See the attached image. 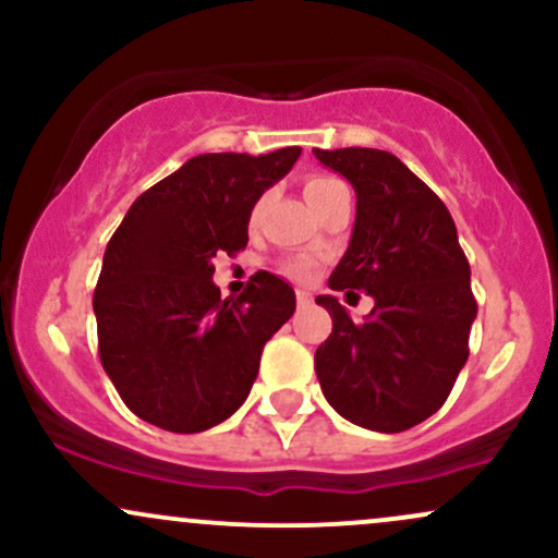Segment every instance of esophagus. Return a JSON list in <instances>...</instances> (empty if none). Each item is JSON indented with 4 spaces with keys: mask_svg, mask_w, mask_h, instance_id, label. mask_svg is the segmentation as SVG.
Listing matches in <instances>:
<instances>
[{
    "mask_svg": "<svg viewBox=\"0 0 558 558\" xmlns=\"http://www.w3.org/2000/svg\"><path fill=\"white\" fill-rule=\"evenodd\" d=\"M296 304L301 306V310H304V306L312 304V296L306 291H296Z\"/></svg>",
    "mask_w": 558,
    "mask_h": 558,
    "instance_id": "obj_1",
    "label": "esophagus"
}]
</instances>
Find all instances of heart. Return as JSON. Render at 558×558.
<instances>
[{"mask_svg":"<svg viewBox=\"0 0 558 558\" xmlns=\"http://www.w3.org/2000/svg\"><path fill=\"white\" fill-rule=\"evenodd\" d=\"M345 191L349 189H345V183L341 181V178H332V175H310L304 183L306 202H310L315 209L323 207L325 202H330L332 196L345 194ZM283 272L288 275V278L304 280L306 283V280H312L317 275V265L310 259H293L283 267Z\"/></svg>","mask_w":558,"mask_h":558,"instance_id":"heart-1","label":"heart"}]
</instances>
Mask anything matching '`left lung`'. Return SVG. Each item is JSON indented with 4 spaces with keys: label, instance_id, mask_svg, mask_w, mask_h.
Here are the masks:
<instances>
[{
    "label": "left lung",
    "instance_id": "left-lung-1",
    "mask_svg": "<svg viewBox=\"0 0 558 558\" xmlns=\"http://www.w3.org/2000/svg\"><path fill=\"white\" fill-rule=\"evenodd\" d=\"M356 191V220L332 291L375 299L354 323L336 296H317L332 317L315 369L341 417L401 433L444 407L470 356L477 301L470 262L446 204L399 157L380 149H315Z\"/></svg>",
    "mask_w": 558,
    "mask_h": 558
}]
</instances>
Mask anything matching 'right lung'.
Listing matches in <instances>:
<instances>
[{"mask_svg":"<svg viewBox=\"0 0 558 558\" xmlns=\"http://www.w3.org/2000/svg\"><path fill=\"white\" fill-rule=\"evenodd\" d=\"M299 155H198L144 191L112 233L94 291L96 336L101 367L136 417L202 433L246 401L296 293L259 270L239 299H220L213 259L246 248L254 204Z\"/></svg>","mask_w":558,"mask_h":558,"instance_id":"add662e5","label":"right lung"}]
</instances>
